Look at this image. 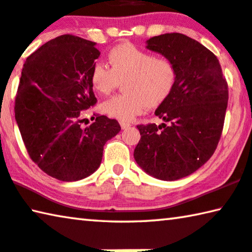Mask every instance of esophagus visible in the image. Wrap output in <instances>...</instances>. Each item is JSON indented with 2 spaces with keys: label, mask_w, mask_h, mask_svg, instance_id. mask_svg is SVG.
<instances>
[{
  "label": "esophagus",
  "mask_w": 252,
  "mask_h": 252,
  "mask_svg": "<svg viewBox=\"0 0 252 252\" xmlns=\"http://www.w3.org/2000/svg\"><path fill=\"white\" fill-rule=\"evenodd\" d=\"M121 127H122V129H127V128H129L130 125H129V124H126V123H121Z\"/></svg>",
  "instance_id": "34e87169"
}]
</instances>
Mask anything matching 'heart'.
<instances>
[{
    "mask_svg": "<svg viewBox=\"0 0 252 252\" xmlns=\"http://www.w3.org/2000/svg\"><path fill=\"white\" fill-rule=\"evenodd\" d=\"M111 68L96 62L90 69V83L96 94L107 95L124 81L122 94L106 100L100 110L122 123L131 122L146 108L161 104L172 94L177 80L173 62L154 56L131 42H124L108 54Z\"/></svg>",
    "mask_w": 252,
    "mask_h": 252,
    "instance_id": "b5f03b06",
    "label": "heart"
}]
</instances>
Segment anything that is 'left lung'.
I'll return each mask as SVG.
<instances>
[{
	"mask_svg": "<svg viewBox=\"0 0 252 252\" xmlns=\"http://www.w3.org/2000/svg\"><path fill=\"white\" fill-rule=\"evenodd\" d=\"M146 48L175 64L172 94L156 110L168 125H138L136 163L157 179L187 177L206 163L222 134L229 99L220 62L211 50L183 33H164L146 40Z\"/></svg>",
	"mask_w": 252,
	"mask_h": 252,
	"instance_id": "left-lung-1",
	"label": "left lung"
}]
</instances>
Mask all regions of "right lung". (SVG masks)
Here are the masks:
<instances>
[{
	"mask_svg": "<svg viewBox=\"0 0 252 252\" xmlns=\"http://www.w3.org/2000/svg\"><path fill=\"white\" fill-rule=\"evenodd\" d=\"M99 56L95 42L63 34L23 64L15 121L32 160L61 181L92 175L101 163L106 142L121 131L118 122L107 116L80 127L81 111L96 102L90 69Z\"/></svg>",
	"mask_w": 252,
	"mask_h": 252,
	"instance_id": "add662e5",
	"label": "right lung"
}]
</instances>
